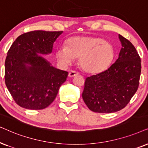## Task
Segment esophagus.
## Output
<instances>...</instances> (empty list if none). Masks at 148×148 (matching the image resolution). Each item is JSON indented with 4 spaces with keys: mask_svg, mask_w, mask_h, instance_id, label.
I'll use <instances>...</instances> for the list:
<instances>
[{
    "mask_svg": "<svg viewBox=\"0 0 148 148\" xmlns=\"http://www.w3.org/2000/svg\"><path fill=\"white\" fill-rule=\"evenodd\" d=\"M78 74H79V73L76 72V71H71V72H69L68 76H70V77H74V76H77Z\"/></svg>",
    "mask_w": 148,
    "mask_h": 148,
    "instance_id": "esophagus-1",
    "label": "esophagus"
}]
</instances>
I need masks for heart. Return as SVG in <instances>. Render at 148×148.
Instances as JSON below:
<instances>
[{
    "instance_id": "b5f03b06",
    "label": "heart",
    "mask_w": 148,
    "mask_h": 148,
    "mask_svg": "<svg viewBox=\"0 0 148 148\" xmlns=\"http://www.w3.org/2000/svg\"><path fill=\"white\" fill-rule=\"evenodd\" d=\"M56 56L66 66L72 64L75 58H80V65L84 71L99 73L111 64L115 53L112 45L102 38L74 36L67 40L66 46L57 49Z\"/></svg>"
}]
</instances>
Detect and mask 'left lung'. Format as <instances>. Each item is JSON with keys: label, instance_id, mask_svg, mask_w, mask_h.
I'll use <instances>...</instances> for the list:
<instances>
[{"label": "left lung", "instance_id": "1", "mask_svg": "<svg viewBox=\"0 0 148 148\" xmlns=\"http://www.w3.org/2000/svg\"><path fill=\"white\" fill-rule=\"evenodd\" d=\"M119 38L122 48L115 63L85 80L82 99L94 112L112 113L123 109L139 87L140 57L129 40L120 34Z\"/></svg>", "mask_w": 148, "mask_h": 148}]
</instances>
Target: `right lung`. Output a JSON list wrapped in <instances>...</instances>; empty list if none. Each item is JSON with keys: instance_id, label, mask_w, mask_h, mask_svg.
<instances>
[{"instance_id": "obj_1", "label": "right lung", "mask_w": 148, "mask_h": 148, "mask_svg": "<svg viewBox=\"0 0 148 148\" xmlns=\"http://www.w3.org/2000/svg\"><path fill=\"white\" fill-rule=\"evenodd\" d=\"M63 31L35 30L20 35L7 52L6 86L17 105L25 109L42 110L56 99L68 72L51 66L38 54L51 53ZM29 64L30 66H27Z\"/></svg>"}]
</instances>
